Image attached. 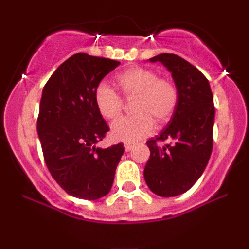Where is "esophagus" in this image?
<instances>
[{"label":"esophagus","instance_id":"1","mask_svg":"<svg viewBox=\"0 0 249 249\" xmlns=\"http://www.w3.org/2000/svg\"><path fill=\"white\" fill-rule=\"evenodd\" d=\"M124 146H125V151H126V152H128V151L132 150L134 145H133V144H131V142H125Z\"/></svg>","mask_w":249,"mask_h":249}]
</instances>
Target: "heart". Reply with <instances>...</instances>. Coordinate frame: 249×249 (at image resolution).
<instances>
[{
  "mask_svg": "<svg viewBox=\"0 0 249 249\" xmlns=\"http://www.w3.org/2000/svg\"><path fill=\"white\" fill-rule=\"evenodd\" d=\"M116 81L126 98H136L133 103L136 115L123 117L112 123L111 137L115 141H139L152 132L153 119L158 124H164L176 112L179 101L178 89L170 79L159 78L154 71L141 67L128 68L117 76ZM95 103L104 118L115 119L121 115V96L107 83H101L96 88Z\"/></svg>",
  "mask_w": 249,
  "mask_h": 249,
  "instance_id": "b5f03b06",
  "label": "heart"
}]
</instances>
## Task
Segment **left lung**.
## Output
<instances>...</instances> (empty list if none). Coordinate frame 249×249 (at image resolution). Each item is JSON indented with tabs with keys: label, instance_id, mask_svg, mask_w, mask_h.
<instances>
[{
	"label": "left lung",
	"instance_id": "1",
	"mask_svg": "<svg viewBox=\"0 0 249 249\" xmlns=\"http://www.w3.org/2000/svg\"><path fill=\"white\" fill-rule=\"evenodd\" d=\"M170 71L179 92L178 107L159 136L147 141L150 159L144 170L148 188L160 196L185 193L206 168L213 148L214 110L210 83L191 63L173 53L150 58ZM171 142L161 148L159 141Z\"/></svg>",
	"mask_w": 249,
	"mask_h": 249
}]
</instances>
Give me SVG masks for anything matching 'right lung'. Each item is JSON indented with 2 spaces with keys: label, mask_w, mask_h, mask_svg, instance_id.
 Returning <instances> with one entry per match:
<instances>
[{
  "label": "right lung",
  "mask_w": 249,
  "mask_h": 249,
  "mask_svg": "<svg viewBox=\"0 0 249 249\" xmlns=\"http://www.w3.org/2000/svg\"><path fill=\"white\" fill-rule=\"evenodd\" d=\"M121 64L76 53L57 68L43 88L37 132L48 170L70 196L97 200L112 187L123 144L96 147L108 131L98 112L95 91Z\"/></svg>",
  "instance_id": "obj_1"
}]
</instances>
